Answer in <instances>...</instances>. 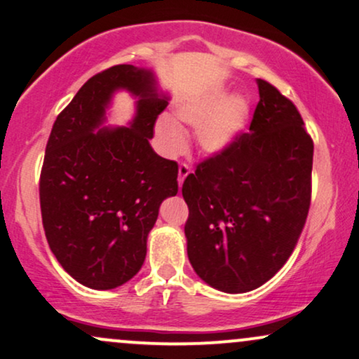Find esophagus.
<instances>
[{"instance_id": "1", "label": "esophagus", "mask_w": 359, "mask_h": 359, "mask_svg": "<svg viewBox=\"0 0 359 359\" xmlns=\"http://www.w3.org/2000/svg\"><path fill=\"white\" fill-rule=\"evenodd\" d=\"M189 174H190V169H189V165H185V164H180V165H179V187H182V184H184L185 177H187Z\"/></svg>"}]
</instances>
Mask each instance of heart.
<instances>
[{
  "label": "heart",
  "mask_w": 359,
  "mask_h": 359,
  "mask_svg": "<svg viewBox=\"0 0 359 359\" xmlns=\"http://www.w3.org/2000/svg\"><path fill=\"white\" fill-rule=\"evenodd\" d=\"M174 119L179 124L197 129V142L203 152L219 156L233 147L245 133L250 119V104L242 94L229 96L224 89L208 90L177 104ZM156 134L167 154L180 152L185 146L182 130L169 117L158 119Z\"/></svg>",
  "instance_id": "heart-1"
}]
</instances>
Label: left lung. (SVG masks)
Returning <instances> with one entry per match:
<instances>
[{
	"mask_svg": "<svg viewBox=\"0 0 359 359\" xmlns=\"http://www.w3.org/2000/svg\"><path fill=\"white\" fill-rule=\"evenodd\" d=\"M257 86L250 133L182 185L190 265L224 293L269 281L292 255L310 208L311 137L290 99L266 81Z\"/></svg>",
	"mask_w": 359,
	"mask_h": 359,
	"instance_id": "1",
	"label": "left lung"
}]
</instances>
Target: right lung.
I'll return each mask as SVG.
<instances>
[{"mask_svg": "<svg viewBox=\"0 0 359 359\" xmlns=\"http://www.w3.org/2000/svg\"><path fill=\"white\" fill-rule=\"evenodd\" d=\"M136 99L129 126H106L111 97ZM169 94L152 69L112 66L93 76L54 122L39 180L49 248L76 281L93 290L124 285L140 270L158 207L179 190L174 161L151 146Z\"/></svg>", "mask_w": 359, "mask_h": 359, "instance_id": "add662e5", "label": "right lung"}]
</instances>
